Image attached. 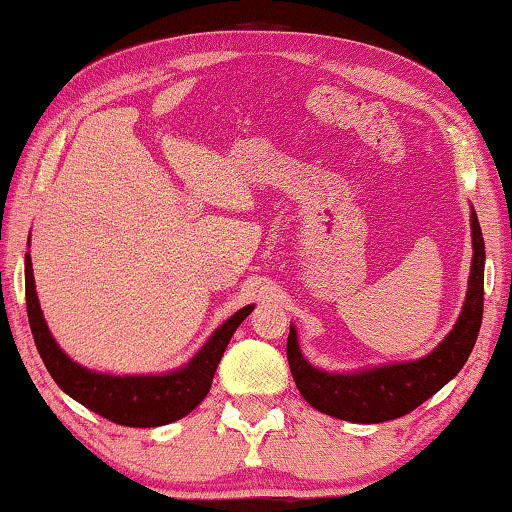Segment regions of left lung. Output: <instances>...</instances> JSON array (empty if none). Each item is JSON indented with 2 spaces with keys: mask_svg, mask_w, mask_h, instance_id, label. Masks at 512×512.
Here are the masks:
<instances>
[{
  "mask_svg": "<svg viewBox=\"0 0 512 512\" xmlns=\"http://www.w3.org/2000/svg\"><path fill=\"white\" fill-rule=\"evenodd\" d=\"M473 226V266H470L468 295L455 328L424 359L408 364H388L355 375H335L310 366L299 353L297 333L290 326L286 357L299 393L319 413L346 419L355 424H379L404 417L439 388L453 379L473 350L484 315V237L475 210Z\"/></svg>",
  "mask_w": 512,
  "mask_h": 512,
  "instance_id": "left-lung-1",
  "label": "left lung"
}]
</instances>
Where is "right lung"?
I'll use <instances>...</instances> for the list:
<instances>
[{"label":"right lung","instance_id":"obj_1","mask_svg":"<svg viewBox=\"0 0 512 512\" xmlns=\"http://www.w3.org/2000/svg\"><path fill=\"white\" fill-rule=\"evenodd\" d=\"M26 310L39 357L44 359L50 377L64 393L93 413L106 417L108 422L130 428H153L177 422L208 395L230 337L250 315L253 306L237 310L228 322L219 326L206 346L190 359L188 366L170 375L153 377H113L93 373L66 357L53 335L48 333L42 308H39L30 255H26Z\"/></svg>","mask_w":512,"mask_h":512}]
</instances>
